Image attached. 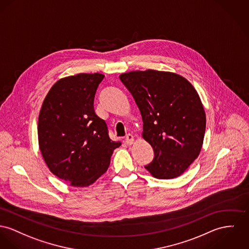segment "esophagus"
Segmentation results:
<instances>
[{
  "instance_id": "1",
  "label": "esophagus",
  "mask_w": 249,
  "mask_h": 249,
  "mask_svg": "<svg viewBox=\"0 0 249 249\" xmlns=\"http://www.w3.org/2000/svg\"><path fill=\"white\" fill-rule=\"evenodd\" d=\"M134 137L133 134H127V136H126V138H125V143L127 144V145H132L133 143H134Z\"/></svg>"
}]
</instances>
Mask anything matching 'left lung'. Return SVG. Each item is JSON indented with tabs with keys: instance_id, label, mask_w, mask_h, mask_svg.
<instances>
[{
	"instance_id": "8db88e82",
	"label": "left lung",
	"mask_w": 249,
	"mask_h": 249,
	"mask_svg": "<svg viewBox=\"0 0 249 249\" xmlns=\"http://www.w3.org/2000/svg\"><path fill=\"white\" fill-rule=\"evenodd\" d=\"M143 120L142 137L154 152L145 169L157 179L183 174L201 152L206 113L195 88L184 77L148 69L121 74Z\"/></svg>"
}]
</instances>
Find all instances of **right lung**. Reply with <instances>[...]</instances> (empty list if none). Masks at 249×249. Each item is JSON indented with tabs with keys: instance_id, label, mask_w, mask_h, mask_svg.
I'll return each instance as SVG.
<instances>
[{
	"instance_id": "right-lung-1",
	"label": "right lung",
	"mask_w": 249,
	"mask_h": 249,
	"mask_svg": "<svg viewBox=\"0 0 249 249\" xmlns=\"http://www.w3.org/2000/svg\"><path fill=\"white\" fill-rule=\"evenodd\" d=\"M104 75L80 73L51 87L38 115V147L50 172L72 187L84 188L107 172L121 143L112 141L94 109Z\"/></svg>"
}]
</instances>
